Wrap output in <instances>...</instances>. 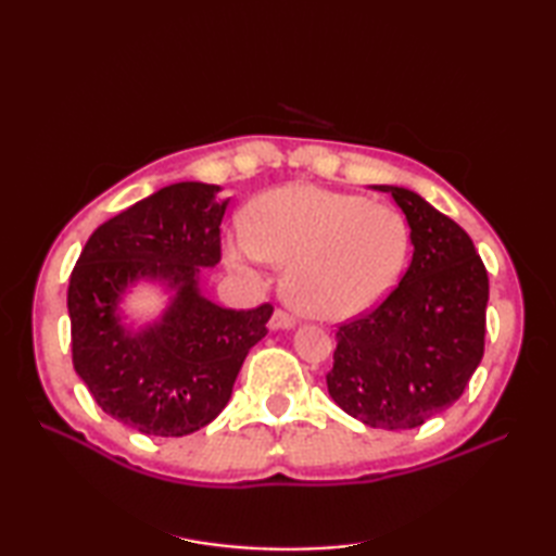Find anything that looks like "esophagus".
Segmentation results:
<instances>
[{"mask_svg": "<svg viewBox=\"0 0 556 556\" xmlns=\"http://www.w3.org/2000/svg\"><path fill=\"white\" fill-rule=\"evenodd\" d=\"M293 325H296V317L289 315L287 311L277 308L275 313H271V320H269V327H271V329H291Z\"/></svg>", "mask_w": 556, "mask_h": 556, "instance_id": "esophagus-1", "label": "esophagus"}]
</instances>
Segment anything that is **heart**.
<instances>
[{
    "label": "heart",
    "instance_id": "heart-1",
    "mask_svg": "<svg viewBox=\"0 0 556 556\" xmlns=\"http://www.w3.org/2000/svg\"><path fill=\"white\" fill-rule=\"evenodd\" d=\"M408 224L399 210L320 186H287L255 198L229 257L287 265L293 308L346 320L380 303L406 267Z\"/></svg>",
    "mask_w": 556,
    "mask_h": 556
}]
</instances>
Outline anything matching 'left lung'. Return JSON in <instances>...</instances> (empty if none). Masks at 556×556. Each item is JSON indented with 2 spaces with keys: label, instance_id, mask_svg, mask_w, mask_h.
I'll return each mask as SVG.
<instances>
[{
  "label": "left lung",
  "instance_id": "left-lung-1",
  "mask_svg": "<svg viewBox=\"0 0 556 556\" xmlns=\"http://www.w3.org/2000/svg\"><path fill=\"white\" fill-rule=\"evenodd\" d=\"M392 193L410 227L413 257L377 308L341 323L327 389L370 428H420L454 406L485 351L488 269L470 236L399 186Z\"/></svg>",
  "mask_w": 556,
  "mask_h": 556
}]
</instances>
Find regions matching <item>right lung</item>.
Wrapping results in <instances>:
<instances>
[{"label":"right lung","mask_w":556,"mask_h":556,"mask_svg":"<svg viewBox=\"0 0 556 556\" xmlns=\"http://www.w3.org/2000/svg\"><path fill=\"white\" fill-rule=\"evenodd\" d=\"M217 191L198 181L160 188L100 224L71 271L74 368L108 416L143 434L184 437L215 420L275 311L219 308L200 296V267L222 260L227 200ZM143 276L164 278L177 296L160 326L131 336L115 301Z\"/></svg>","instance_id":"right-lung-1"}]
</instances>
